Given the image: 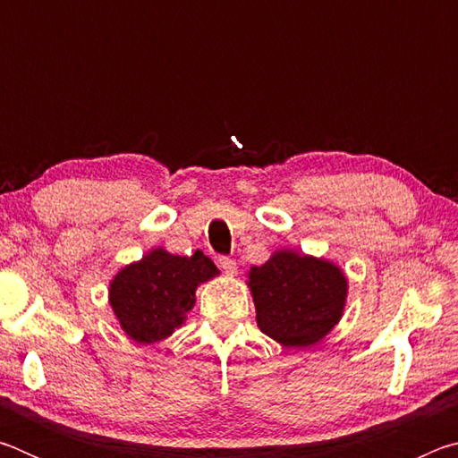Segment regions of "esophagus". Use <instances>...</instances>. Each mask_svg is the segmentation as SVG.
Instances as JSON below:
<instances>
[{"instance_id":"1","label":"esophagus","mask_w":458,"mask_h":458,"mask_svg":"<svg viewBox=\"0 0 458 458\" xmlns=\"http://www.w3.org/2000/svg\"><path fill=\"white\" fill-rule=\"evenodd\" d=\"M218 267L224 270V275H226V276H234L236 270H238L236 260H232V259H228V257L218 259Z\"/></svg>"}]
</instances>
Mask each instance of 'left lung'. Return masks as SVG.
Masks as SVG:
<instances>
[{
    "mask_svg": "<svg viewBox=\"0 0 458 458\" xmlns=\"http://www.w3.org/2000/svg\"><path fill=\"white\" fill-rule=\"evenodd\" d=\"M246 276L260 331L283 347H311L344 317L347 276L327 259L281 248Z\"/></svg>",
    "mask_w": 458,
    "mask_h": 458,
    "instance_id": "obj_1",
    "label": "left lung"
}]
</instances>
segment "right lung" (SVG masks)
I'll return each mask as SVG.
<instances>
[{
  "label": "right lung",
  "mask_w": 458,
  "mask_h": 458,
  "mask_svg": "<svg viewBox=\"0 0 458 458\" xmlns=\"http://www.w3.org/2000/svg\"><path fill=\"white\" fill-rule=\"evenodd\" d=\"M218 275L204 252L177 257L157 246L113 276L108 303L129 339L151 345L182 327L196 305L198 286Z\"/></svg>",
  "instance_id": "1"
}]
</instances>
